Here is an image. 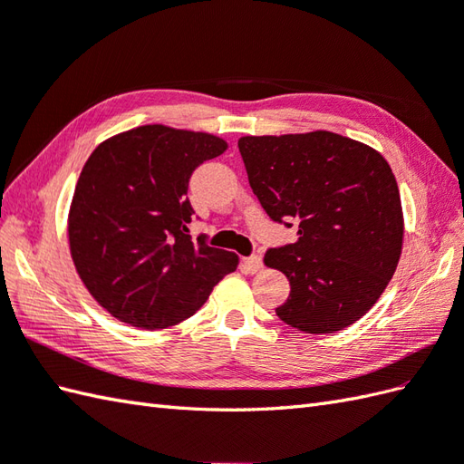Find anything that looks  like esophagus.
<instances>
[{
  "instance_id": "esophagus-1",
  "label": "esophagus",
  "mask_w": 464,
  "mask_h": 464,
  "mask_svg": "<svg viewBox=\"0 0 464 464\" xmlns=\"http://www.w3.org/2000/svg\"><path fill=\"white\" fill-rule=\"evenodd\" d=\"M243 266H245V271L246 273H258L263 268V258L258 256V255H251V256H245L243 258Z\"/></svg>"
}]
</instances>
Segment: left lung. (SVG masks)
Returning <instances> with one entry per match:
<instances>
[{"label": "left lung", "instance_id": "left-lung-1", "mask_svg": "<svg viewBox=\"0 0 464 464\" xmlns=\"http://www.w3.org/2000/svg\"><path fill=\"white\" fill-rule=\"evenodd\" d=\"M239 152L268 218L298 225L296 243L265 255L290 283L276 316L306 334L348 328L378 303L401 256L403 211L390 164L326 130L243 136Z\"/></svg>", "mask_w": 464, "mask_h": 464}]
</instances>
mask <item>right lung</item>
<instances>
[{
	"mask_svg": "<svg viewBox=\"0 0 464 464\" xmlns=\"http://www.w3.org/2000/svg\"><path fill=\"white\" fill-rule=\"evenodd\" d=\"M227 142L148 124L94 148L69 209L74 268L92 298L126 324L176 326L196 314L239 256L191 241L189 178Z\"/></svg>",
	"mask_w": 464,
	"mask_h": 464,
	"instance_id": "obj_1",
	"label": "right lung"
}]
</instances>
